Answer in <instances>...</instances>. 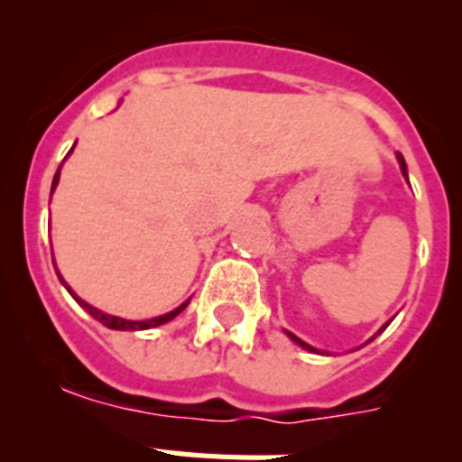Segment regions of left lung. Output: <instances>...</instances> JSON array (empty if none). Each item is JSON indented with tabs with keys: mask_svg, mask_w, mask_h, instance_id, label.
<instances>
[{
	"mask_svg": "<svg viewBox=\"0 0 462 462\" xmlns=\"http://www.w3.org/2000/svg\"><path fill=\"white\" fill-rule=\"evenodd\" d=\"M395 157H398V164H400V171H402V175H405V178H407V164H405V159H402V154H395ZM383 328H386V326H383ZM382 328V330H383ZM382 330H379V333H382ZM287 336L289 337H291V340L293 342H296V345H300V346H303V349H308V352H317V349H314V346H310L308 345V342H303V340H298V337L296 336H293V333H289V330H287ZM317 354H319V352H317Z\"/></svg>",
	"mask_w": 462,
	"mask_h": 462,
	"instance_id": "left-lung-1",
	"label": "left lung"
}]
</instances>
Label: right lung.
Instances as JSON below:
<instances>
[{"label": "right lung", "mask_w": 462, "mask_h": 462, "mask_svg": "<svg viewBox=\"0 0 462 462\" xmlns=\"http://www.w3.org/2000/svg\"><path fill=\"white\" fill-rule=\"evenodd\" d=\"M60 169H62V166H60ZM60 169H57L55 178H52V189H55L57 182H60ZM51 194H52V191H51ZM60 280H62V277H60ZM62 284H64V287L69 289V293H71V296L76 298V300H79L80 308L88 310V312L92 314L94 319L101 321V324L108 326V328H113V330H145V328H154V326H162V324H166V321L173 319V317H178V314H180L182 310L187 308V303H189V300H185V303H182L180 308H175L173 312L162 314V317H154V319H145V321H129V319H120V317H113V314H106V312H101V310L92 308V305H89V303H85L83 298H79V296H76V293L71 291V287H69L67 282L62 280Z\"/></svg>", "instance_id": "right-lung-1"}]
</instances>
